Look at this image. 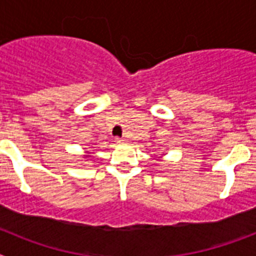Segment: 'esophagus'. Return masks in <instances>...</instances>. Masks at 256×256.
I'll use <instances>...</instances> for the list:
<instances>
[{
	"instance_id": "esophagus-1",
	"label": "esophagus",
	"mask_w": 256,
	"mask_h": 256,
	"mask_svg": "<svg viewBox=\"0 0 256 256\" xmlns=\"http://www.w3.org/2000/svg\"><path fill=\"white\" fill-rule=\"evenodd\" d=\"M116 142H118V144H124V142H126V140H124V138H116Z\"/></svg>"
}]
</instances>
